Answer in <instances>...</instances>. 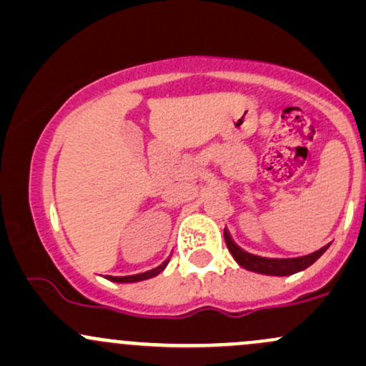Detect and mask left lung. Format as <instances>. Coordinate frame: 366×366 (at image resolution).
Returning a JSON list of instances; mask_svg holds the SVG:
<instances>
[{
  "mask_svg": "<svg viewBox=\"0 0 366 366\" xmlns=\"http://www.w3.org/2000/svg\"><path fill=\"white\" fill-rule=\"evenodd\" d=\"M225 242L232 257L237 260L241 267H244L247 270H253V272L267 274V276H290V274L300 272V270L307 269V267L312 265L321 254L325 253L326 247H321V249L314 251V253L307 254V257L300 258H262L257 257V254H251L242 251L241 247L235 244L230 239V235L225 232Z\"/></svg>",
  "mask_w": 366,
  "mask_h": 366,
  "instance_id": "1",
  "label": "left lung"
}]
</instances>
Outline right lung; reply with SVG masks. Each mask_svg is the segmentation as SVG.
I'll return each instance as SVG.
<instances>
[{"label": "right lung", "instance_id": "obj_1", "mask_svg": "<svg viewBox=\"0 0 366 366\" xmlns=\"http://www.w3.org/2000/svg\"><path fill=\"white\" fill-rule=\"evenodd\" d=\"M164 267H166V263H164V265H160V267H157V269L148 270V272L136 274V276H124V277L106 276V279H109V281H115V282H136V281H143V279H150V277H153V276H157V274L162 272Z\"/></svg>", "mask_w": 366, "mask_h": 366}]
</instances>
